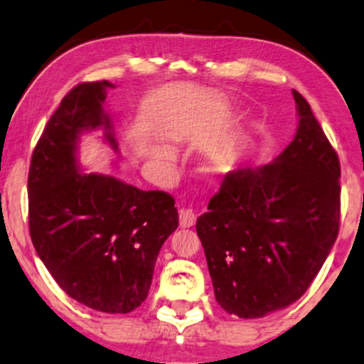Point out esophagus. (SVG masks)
I'll return each instance as SVG.
<instances>
[{
  "instance_id": "esophagus-1",
  "label": "esophagus",
  "mask_w": 364,
  "mask_h": 364,
  "mask_svg": "<svg viewBox=\"0 0 364 364\" xmlns=\"http://www.w3.org/2000/svg\"><path fill=\"white\" fill-rule=\"evenodd\" d=\"M196 223V213L191 208H184L180 211V226L181 228H191Z\"/></svg>"
}]
</instances>
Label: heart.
I'll return each instance as SVG.
<instances>
[{"label": "heart", "instance_id": "1", "mask_svg": "<svg viewBox=\"0 0 364 364\" xmlns=\"http://www.w3.org/2000/svg\"><path fill=\"white\" fill-rule=\"evenodd\" d=\"M151 155L155 160H158L160 163H165V165H171L173 161H175V153H173L170 148L163 146V145H156L151 148ZM229 156L228 155H223L221 158H218V160H214L211 165H209V170L211 171H219L221 168L228 166L229 165Z\"/></svg>", "mask_w": 364, "mask_h": 364}]
</instances>
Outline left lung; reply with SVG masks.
Segmentation results:
<instances>
[{
    "label": "left lung",
    "mask_w": 364,
    "mask_h": 364,
    "mask_svg": "<svg viewBox=\"0 0 364 364\" xmlns=\"http://www.w3.org/2000/svg\"><path fill=\"white\" fill-rule=\"evenodd\" d=\"M294 99L289 146L269 165L228 173L196 221L218 304L239 318L299 300L340 229V160L309 102Z\"/></svg>",
    "instance_id": "left-lung-1"
}]
</instances>
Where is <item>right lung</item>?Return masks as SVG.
I'll return each mask as SVG.
<instances>
[{
	"mask_svg": "<svg viewBox=\"0 0 364 364\" xmlns=\"http://www.w3.org/2000/svg\"><path fill=\"white\" fill-rule=\"evenodd\" d=\"M109 80L75 85L50 117L28 176L29 234L46 269L69 296L105 314H129L150 290L161 245L178 228L175 199L119 178L82 173L80 135L104 130Z\"/></svg>",
	"mask_w": 364,
	"mask_h": 364,
	"instance_id": "add662e5",
	"label": "right lung"
}]
</instances>
